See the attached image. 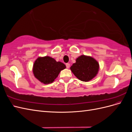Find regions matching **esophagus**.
<instances>
[{
	"instance_id": "34e87169",
	"label": "esophagus",
	"mask_w": 132,
	"mask_h": 132,
	"mask_svg": "<svg viewBox=\"0 0 132 132\" xmlns=\"http://www.w3.org/2000/svg\"><path fill=\"white\" fill-rule=\"evenodd\" d=\"M66 67L67 68H69L70 67V64L69 63H66Z\"/></svg>"
}]
</instances>
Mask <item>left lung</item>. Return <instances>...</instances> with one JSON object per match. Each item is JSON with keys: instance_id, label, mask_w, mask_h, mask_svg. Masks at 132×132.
Returning <instances> with one entry per match:
<instances>
[{"instance_id": "obj_1", "label": "left lung", "mask_w": 132, "mask_h": 132, "mask_svg": "<svg viewBox=\"0 0 132 132\" xmlns=\"http://www.w3.org/2000/svg\"><path fill=\"white\" fill-rule=\"evenodd\" d=\"M99 64L93 58L82 55L76 59V63L70 67L75 76L83 81H90L98 73Z\"/></svg>"}]
</instances>
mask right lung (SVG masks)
<instances>
[{
    "label": "right lung",
    "mask_w": 132,
    "mask_h": 132,
    "mask_svg": "<svg viewBox=\"0 0 132 132\" xmlns=\"http://www.w3.org/2000/svg\"><path fill=\"white\" fill-rule=\"evenodd\" d=\"M65 68V64L62 62H56L50 57H39L35 62L33 73L38 80L45 84L54 81L60 71Z\"/></svg>",
    "instance_id": "add662e5"
}]
</instances>
